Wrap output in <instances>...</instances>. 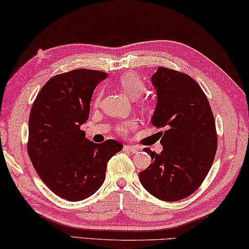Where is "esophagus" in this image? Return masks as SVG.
<instances>
[{
	"label": "esophagus",
	"instance_id": "34e87169",
	"mask_svg": "<svg viewBox=\"0 0 249 249\" xmlns=\"http://www.w3.org/2000/svg\"><path fill=\"white\" fill-rule=\"evenodd\" d=\"M124 151L130 152V153H134L137 154L141 151V148L139 146H135V145H124Z\"/></svg>",
	"mask_w": 249,
	"mask_h": 249
}]
</instances>
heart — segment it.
<instances>
[{
    "label": "heart",
    "instance_id": "heart-1",
    "mask_svg": "<svg viewBox=\"0 0 249 249\" xmlns=\"http://www.w3.org/2000/svg\"><path fill=\"white\" fill-rule=\"evenodd\" d=\"M116 86L119 87L121 90L131 98L139 97L145 90V83L143 81V79L140 77V74L133 71H128L121 74L116 82ZM102 97L103 89H98L94 96L95 106H98L101 104ZM135 125H137V120L135 119L121 120L115 124V130L117 133H119L121 135H126L130 132V130L133 129Z\"/></svg>",
    "mask_w": 249,
    "mask_h": 249
}]
</instances>
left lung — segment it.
<instances>
[{
    "mask_svg": "<svg viewBox=\"0 0 249 249\" xmlns=\"http://www.w3.org/2000/svg\"><path fill=\"white\" fill-rule=\"evenodd\" d=\"M157 105L152 124L160 132L162 152L144 148L153 162L139 173L149 194L166 201L187 197L207 177L217 152L213 110L199 84L184 72L158 67L152 77Z\"/></svg>",
    "mask_w": 249,
    "mask_h": 249,
    "instance_id": "obj_1",
    "label": "left lung"
}]
</instances>
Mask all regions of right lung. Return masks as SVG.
<instances>
[{"label":"right lung","mask_w":249,"mask_h":249,"mask_svg":"<svg viewBox=\"0 0 249 249\" xmlns=\"http://www.w3.org/2000/svg\"><path fill=\"white\" fill-rule=\"evenodd\" d=\"M106 72L74 69L56 74L36 95L29 117L27 149L44 184L59 197H90L105 181L109 159L123 149L115 140L101 144L86 139L93 91Z\"/></svg>","instance_id":"1"}]
</instances>
